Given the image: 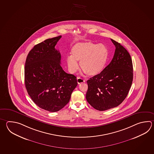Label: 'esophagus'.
Wrapping results in <instances>:
<instances>
[{"instance_id":"34e87169","label":"esophagus","mask_w":154,"mask_h":154,"mask_svg":"<svg viewBox=\"0 0 154 154\" xmlns=\"http://www.w3.org/2000/svg\"><path fill=\"white\" fill-rule=\"evenodd\" d=\"M77 81L78 84H81V83L85 82V81L83 79H81V78H80V77H78L77 79Z\"/></svg>"}]
</instances>
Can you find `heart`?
<instances>
[{
  "instance_id": "1",
  "label": "heart",
  "mask_w": 154,
  "mask_h": 154,
  "mask_svg": "<svg viewBox=\"0 0 154 154\" xmlns=\"http://www.w3.org/2000/svg\"><path fill=\"white\" fill-rule=\"evenodd\" d=\"M71 54V56L66 59L70 72L75 73L79 69L77 61H79L81 69L85 73L94 76L104 69L108 57V50L104 44L84 42L73 45Z\"/></svg>"
}]
</instances>
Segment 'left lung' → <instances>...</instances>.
<instances>
[{
  "label": "left lung",
  "instance_id": "left-lung-1",
  "mask_svg": "<svg viewBox=\"0 0 154 154\" xmlns=\"http://www.w3.org/2000/svg\"><path fill=\"white\" fill-rule=\"evenodd\" d=\"M116 49L111 63L97 75L87 81L86 99L99 111L119 106L125 99L132 85V59L120 43L111 39Z\"/></svg>",
  "mask_w": 154,
  "mask_h": 154
}]
</instances>
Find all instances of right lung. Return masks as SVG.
Segmentation results:
<instances>
[{
    "instance_id": "1",
    "label": "right lung",
    "mask_w": 154,
    "mask_h": 154,
    "mask_svg": "<svg viewBox=\"0 0 154 154\" xmlns=\"http://www.w3.org/2000/svg\"><path fill=\"white\" fill-rule=\"evenodd\" d=\"M61 35L35 45L28 53L25 66V83L32 100L41 109L57 112L69 102L77 85L75 75L67 73L61 54L55 47Z\"/></svg>"
}]
</instances>
